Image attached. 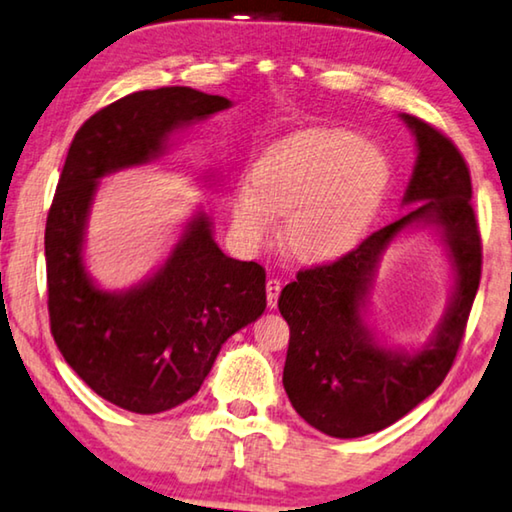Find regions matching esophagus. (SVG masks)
Instances as JSON below:
<instances>
[{"mask_svg":"<svg viewBox=\"0 0 512 512\" xmlns=\"http://www.w3.org/2000/svg\"><path fill=\"white\" fill-rule=\"evenodd\" d=\"M265 293H267V306H270V309H274V306H277V302H279V293H281V281L279 279H267V283H265Z\"/></svg>","mask_w":512,"mask_h":512,"instance_id":"obj_1","label":"esophagus"}]
</instances>
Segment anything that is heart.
Masks as SVG:
<instances>
[{"label": "heart", "mask_w": 512, "mask_h": 512, "mask_svg": "<svg viewBox=\"0 0 512 512\" xmlns=\"http://www.w3.org/2000/svg\"><path fill=\"white\" fill-rule=\"evenodd\" d=\"M391 178L380 148L341 128H309L274 141L233 199V224L261 245L286 217L283 240L306 263L334 261L364 238Z\"/></svg>", "instance_id": "b5f03b06"}]
</instances>
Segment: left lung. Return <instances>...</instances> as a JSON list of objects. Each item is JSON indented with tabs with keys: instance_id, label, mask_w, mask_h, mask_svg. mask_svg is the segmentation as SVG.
Masks as SVG:
<instances>
[{
	"instance_id": "1",
	"label": "left lung",
	"mask_w": 512,
	"mask_h": 512,
	"mask_svg": "<svg viewBox=\"0 0 512 512\" xmlns=\"http://www.w3.org/2000/svg\"><path fill=\"white\" fill-rule=\"evenodd\" d=\"M400 119L419 148L403 199L405 206H416L338 261L300 270L279 297L290 327L283 389L309 426L338 439L384 430L444 382L481 281L483 247L465 157L430 123L410 114ZM414 223L435 225L443 233L456 293L429 345L410 356L374 343L363 325V306L381 251Z\"/></svg>"
}]
</instances>
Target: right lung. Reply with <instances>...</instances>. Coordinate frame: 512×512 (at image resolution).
Listing matches in <instances>:
<instances>
[{"mask_svg": "<svg viewBox=\"0 0 512 512\" xmlns=\"http://www.w3.org/2000/svg\"><path fill=\"white\" fill-rule=\"evenodd\" d=\"M229 107L190 86L137 91L93 114L68 148L45 224L50 329L68 366L128 412H167L201 389L226 338L263 316L265 270L226 256L199 210L151 279L100 290L82 258L98 180L155 160L176 130Z\"/></svg>", "mask_w": 512, "mask_h": 512, "instance_id": "add662e5", "label": "right lung"}]
</instances>
